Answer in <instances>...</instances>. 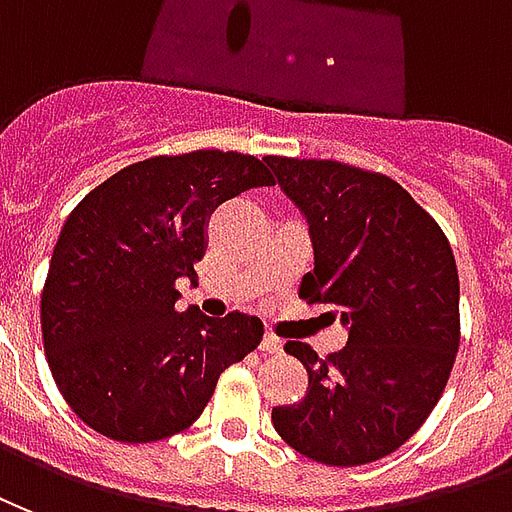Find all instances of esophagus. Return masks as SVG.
Returning <instances> with one entry per match:
<instances>
[{
	"mask_svg": "<svg viewBox=\"0 0 512 512\" xmlns=\"http://www.w3.org/2000/svg\"><path fill=\"white\" fill-rule=\"evenodd\" d=\"M264 354H281L283 352V341L281 338H275V335H264V341L259 346Z\"/></svg>",
	"mask_w": 512,
	"mask_h": 512,
	"instance_id": "34e87169",
	"label": "esophagus"
}]
</instances>
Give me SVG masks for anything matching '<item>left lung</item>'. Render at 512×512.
<instances>
[{
  "mask_svg": "<svg viewBox=\"0 0 512 512\" xmlns=\"http://www.w3.org/2000/svg\"><path fill=\"white\" fill-rule=\"evenodd\" d=\"M283 193L305 212L313 272L308 305L341 316L349 341L319 357L286 352L308 371L300 404L275 406L289 447L327 466H360L395 453L442 398L461 343L458 267L445 231L395 179L338 160L267 155Z\"/></svg>",
  "mask_w": 512,
  "mask_h": 512,
  "instance_id": "left-lung-1",
  "label": "left lung"
}]
</instances>
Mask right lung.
<instances>
[{
	"label": "right lung",
	"instance_id": "obj_1",
	"mask_svg": "<svg viewBox=\"0 0 512 512\" xmlns=\"http://www.w3.org/2000/svg\"><path fill=\"white\" fill-rule=\"evenodd\" d=\"M264 160L196 149L125 166L78 201L40 294L48 368L98 434L144 445L199 420L220 374L261 343L264 324L174 308L179 278L207 248V218L242 190L272 185Z\"/></svg>",
	"mask_w": 512,
	"mask_h": 512
}]
</instances>
